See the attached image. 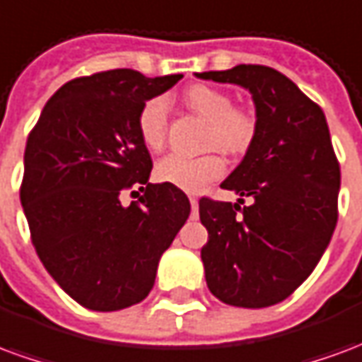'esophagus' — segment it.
<instances>
[{
	"label": "esophagus",
	"mask_w": 362,
	"mask_h": 362,
	"mask_svg": "<svg viewBox=\"0 0 362 362\" xmlns=\"http://www.w3.org/2000/svg\"><path fill=\"white\" fill-rule=\"evenodd\" d=\"M189 205H192V217L197 215V199L196 197H189Z\"/></svg>",
	"instance_id": "34e87169"
}]
</instances>
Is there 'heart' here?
<instances>
[{
	"label": "heart",
	"instance_id": "obj_1",
	"mask_svg": "<svg viewBox=\"0 0 362 362\" xmlns=\"http://www.w3.org/2000/svg\"><path fill=\"white\" fill-rule=\"evenodd\" d=\"M186 103L209 122L205 139L207 147L221 149L227 155H240L250 147L258 127L256 116L248 108L233 106L228 93L209 85H194L186 90ZM166 114L168 104L165 96H153L145 100L137 112V134L147 149H163L166 141ZM225 168V158L217 151L197 157L170 153L158 160L155 174L160 182L194 194L209 182L221 178Z\"/></svg>",
	"mask_w": 362,
	"mask_h": 362
}]
</instances>
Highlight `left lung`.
Returning <instances> with one entry per match:
<instances>
[{
    "instance_id": "left-lung-1",
    "label": "left lung",
    "mask_w": 362,
    "mask_h": 362,
    "mask_svg": "<svg viewBox=\"0 0 362 362\" xmlns=\"http://www.w3.org/2000/svg\"><path fill=\"white\" fill-rule=\"evenodd\" d=\"M196 75L250 90L258 122L243 163L221 184L252 204L199 199L209 233L205 281L225 304L272 306L314 272L337 223L341 174L326 116L273 67L243 64Z\"/></svg>"
}]
</instances>
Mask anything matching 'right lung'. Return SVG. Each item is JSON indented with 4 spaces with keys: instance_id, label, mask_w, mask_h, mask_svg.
Returning a JSON list of instances; mask_svg holds the SVG:
<instances>
[{
    "instance_id": "obj_1",
    "label": "right lung",
    "mask_w": 362,
    "mask_h": 362,
    "mask_svg": "<svg viewBox=\"0 0 362 362\" xmlns=\"http://www.w3.org/2000/svg\"><path fill=\"white\" fill-rule=\"evenodd\" d=\"M180 79L134 69L77 77L46 103L28 134L21 204L30 238L46 272L89 310L141 303L189 217L180 188L149 184L153 160L135 124L145 100ZM126 189L140 199L122 204Z\"/></svg>"
}]
</instances>
